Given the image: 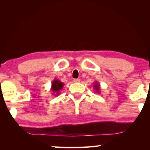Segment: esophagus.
<instances>
[{"label": "esophagus", "instance_id": "34e87169", "mask_svg": "<svg viewBox=\"0 0 150 150\" xmlns=\"http://www.w3.org/2000/svg\"><path fill=\"white\" fill-rule=\"evenodd\" d=\"M80 79H73V82L74 83H79L80 82Z\"/></svg>", "mask_w": 150, "mask_h": 150}]
</instances>
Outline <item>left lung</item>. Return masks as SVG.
Segmentation results:
<instances>
[{"instance_id":"left-lung-1","label":"left lung","mask_w":150,"mask_h":150,"mask_svg":"<svg viewBox=\"0 0 150 150\" xmlns=\"http://www.w3.org/2000/svg\"><path fill=\"white\" fill-rule=\"evenodd\" d=\"M100 85L99 84V83H98V81H95V82H94L93 88H94V89H95V92L97 93V94H100Z\"/></svg>"}]
</instances>
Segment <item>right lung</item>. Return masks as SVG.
<instances>
[{
	"mask_svg": "<svg viewBox=\"0 0 150 150\" xmlns=\"http://www.w3.org/2000/svg\"><path fill=\"white\" fill-rule=\"evenodd\" d=\"M64 86V83L59 79H55L52 83V87H51L50 91L52 92V95L55 96H58L60 94V91L62 90V88Z\"/></svg>",
	"mask_w": 150,
	"mask_h": 150,
	"instance_id": "add662e5",
	"label": "right lung"
}]
</instances>
